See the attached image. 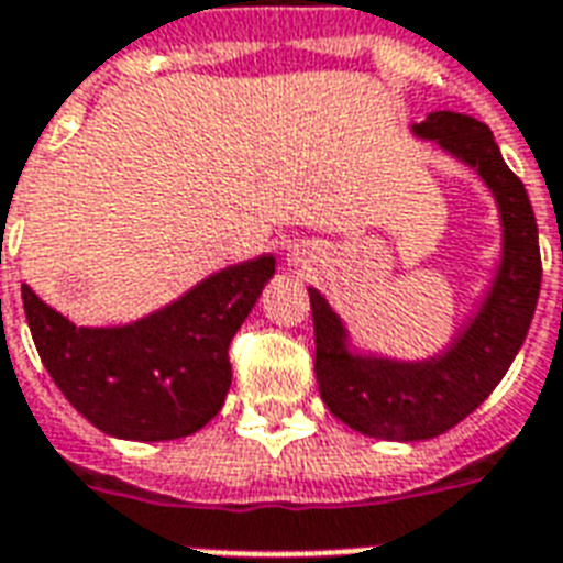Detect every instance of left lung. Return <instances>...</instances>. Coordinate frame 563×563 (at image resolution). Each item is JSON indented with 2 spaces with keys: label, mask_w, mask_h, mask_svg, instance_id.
<instances>
[{
  "label": "left lung",
  "mask_w": 563,
  "mask_h": 563,
  "mask_svg": "<svg viewBox=\"0 0 563 563\" xmlns=\"http://www.w3.org/2000/svg\"><path fill=\"white\" fill-rule=\"evenodd\" d=\"M413 134L438 141L485 178L503 213V264L485 305L443 355L417 364L352 355L346 329L317 290L311 294L313 373L322 402L350 429L378 440H429L473 413L511 367L540 294L538 222L529 194L499 155L494 132L467 114L434 111Z\"/></svg>",
  "instance_id": "8db88e82"
}]
</instances>
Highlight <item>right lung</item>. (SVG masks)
<instances>
[{
	"label": "right lung",
	"mask_w": 563,
	"mask_h": 563,
	"mask_svg": "<svg viewBox=\"0 0 563 563\" xmlns=\"http://www.w3.org/2000/svg\"><path fill=\"white\" fill-rule=\"evenodd\" d=\"M276 273L261 255L120 329H78L23 285L25 320L52 382L85 420L123 440L187 438L232 385L229 343Z\"/></svg>",
	"instance_id": "obj_1"
}]
</instances>
